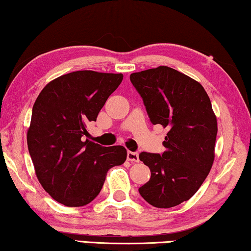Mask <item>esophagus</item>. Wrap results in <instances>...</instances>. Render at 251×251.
I'll return each mask as SVG.
<instances>
[{"instance_id":"obj_1","label":"esophagus","mask_w":251,"mask_h":251,"mask_svg":"<svg viewBox=\"0 0 251 251\" xmlns=\"http://www.w3.org/2000/svg\"><path fill=\"white\" fill-rule=\"evenodd\" d=\"M128 160L129 161H132V163H138V161H139L138 152L128 151Z\"/></svg>"}]
</instances>
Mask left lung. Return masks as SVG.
Segmentation results:
<instances>
[{
    "instance_id": "8db88e82",
    "label": "left lung",
    "mask_w": 251,
    "mask_h": 251,
    "mask_svg": "<svg viewBox=\"0 0 251 251\" xmlns=\"http://www.w3.org/2000/svg\"><path fill=\"white\" fill-rule=\"evenodd\" d=\"M152 125L166 128L165 151L141 152L151 172L139 193L149 204L168 209L190 200L205 180L214 161L217 117L204 87L167 66L130 75Z\"/></svg>"
}]
</instances>
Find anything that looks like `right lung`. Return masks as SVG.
I'll use <instances>...</instances> for the list:
<instances>
[{
    "mask_svg": "<svg viewBox=\"0 0 251 251\" xmlns=\"http://www.w3.org/2000/svg\"><path fill=\"white\" fill-rule=\"evenodd\" d=\"M122 79V74L77 71L57 77L38 95L26 142L37 178L55 201L86 205L101 192L107 171L126 161L123 146L102 147L85 139L88 123Z\"/></svg>",
    "mask_w": 251,
    "mask_h": 251,
    "instance_id": "1",
    "label": "right lung"
}]
</instances>
